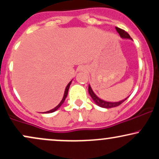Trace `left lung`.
Returning <instances> with one entry per match:
<instances>
[{"label":"left lung","mask_w":159,"mask_h":159,"mask_svg":"<svg viewBox=\"0 0 159 159\" xmlns=\"http://www.w3.org/2000/svg\"><path fill=\"white\" fill-rule=\"evenodd\" d=\"M116 31H117L118 34H120V37H121L122 39H127L132 40V38H131V36H129V34H128L127 32H125V30H122V29L119 28V27H116ZM88 92H89V94L90 95L91 98H92L94 102L96 103L98 106H99L101 107H104V108H111V107L119 106L120 105H121V104L123 103V102H125V100L128 98V97H129V96H128L127 98H124V99L121 100V101H119V102L105 101V100L102 99V98H100L98 96H96V93L93 92V90L92 88H91L90 84H89V87H88Z\"/></svg>","instance_id":"1"}]
</instances>
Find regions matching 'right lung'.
Instances as JSON below:
<instances>
[{"mask_svg": "<svg viewBox=\"0 0 159 159\" xmlns=\"http://www.w3.org/2000/svg\"><path fill=\"white\" fill-rule=\"evenodd\" d=\"M72 81H71L70 82H69V83L68 84H67L66 87V89H65V91H64V94H63V98H62V100H61V102H60L59 104H58V105H57V106H56L55 107H54V108L52 109V110H50V111H46V112H45V114H48V113H53V112H54V111H56L57 110L58 108H59L62 105H63V102H64V101H65L67 95H68V91H69V87H70V84H71V83H72Z\"/></svg>", "mask_w": 159, "mask_h": 159, "instance_id": "obj_1", "label": "right lung"}]
</instances>
